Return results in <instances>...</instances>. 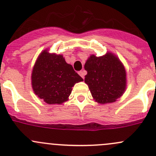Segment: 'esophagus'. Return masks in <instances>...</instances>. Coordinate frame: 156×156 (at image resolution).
Listing matches in <instances>:
<instances>
[{"instance_id": "1", "label": "esophagus", "mask_w": 156, "mask_h": 156, "mask_svg": "<svg viewBox=\"0 0 156 156\" xmlns=\"http://www.w3.org/2000/svg\"><path fill=\"white\" fill-rule=\"evenodd\" d=\"M78 74L80 75V76L82 78H84V75H86V72L85 71H80V72H78Z\"/></svg>"}]
</instances>
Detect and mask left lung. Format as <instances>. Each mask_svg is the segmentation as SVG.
I'll return each instance as SVG.
<instances>
[{"label": "left lung", "instance_id": "obj_1", "mask_svg": "<svg viewBox=\"0 0 156 156\" xmlns=\"http://www.w3.org/2000/svg\"><path fill=\"white\" fill-rule=\"evenodd\" d=\"M85 83L92 96L99 104L115 102L124 94L126 74L121 61L110 52L97 57L92 55L84 65Z\"/></svg>", "mask_w": 156, "mask_h": 156}]
</instances>
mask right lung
<instances>
[{
    "label": "right lung",
    "mask_w": 156,
    "mask_h": 156,
    "mask_svg": "<svg viewBox=\"0 0 156 156\" xmlns=\"http://www.w3.org/2000/svg\"><path fill=\"white\" fill-rule=\"evenodd\" d=\"M83 81L63 55L51 54L47 50L43 51L38 56L32 73L34 92L49 104L66 101L73 87Z\"/></svg>",
    "instance_id": "add662e5"
}]
</instances>
